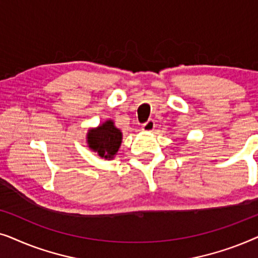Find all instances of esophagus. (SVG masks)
Masks as SVG:
<instances>
[{
  "label": "esophagus",
  "instance_id": "obj_1",
  "mask_svg": "<svg viewBox=\"0 0 258 258\" xmlns=\"http://www.w3.org/2000/svg\"><path fill=\"white\" fill-rule=\"evenodd\" d=\"M155 128V121L154 119H148V121L146 123H143L142 125V129L144 130V132H153Z\"/></svg>",
  "mask_w": 258,
  "mask_h": 258
}]
</instances>
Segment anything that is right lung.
Instances as JSON below:
<instances>
[{
	"label": "right lung",
	"instance_id": "add662e5",
	"mask_svg": "<svg viewBox=\"0 0 258 258\" xmlns=\"http://www.w3.org/2000/svg\"><path fill=\"white\" fill-rule=\"evenodd\" d=\"M122 142L121 130L116 128L112 121H107L96 129L88 133V144L90 149L104 158H112L117 154Z\"/></svg>",
	"mask_w": 258,
	"mask_h": 258
}]
</instances>
